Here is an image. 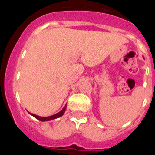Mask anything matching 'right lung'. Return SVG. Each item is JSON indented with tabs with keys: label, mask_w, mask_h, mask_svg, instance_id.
<instances>
[{
	"label": "right lung",
	"mask_w": 155,
	"mask_h": 155,
	"mask_svg": "<svg viewBox=\"0 0 155 155\" xmlns=\"http://www.w3.org/2000/svg\"><path fill=\"white\" fill-rule=\"evenodd\" d=\"M66 107H67V106L65 105L64 109H63L60 112V113H57V114H55V115H53V116H48V117H41V116H36V115H35V114H31V113H30V114H31L32 116H34L35 118H36L37 120H40V121H49V120H54V119H57V118H58V117H60V116H63V115H64V113H65Z\"/></svg>",
	"instance_id": "obj_1"
}]
</instances>
